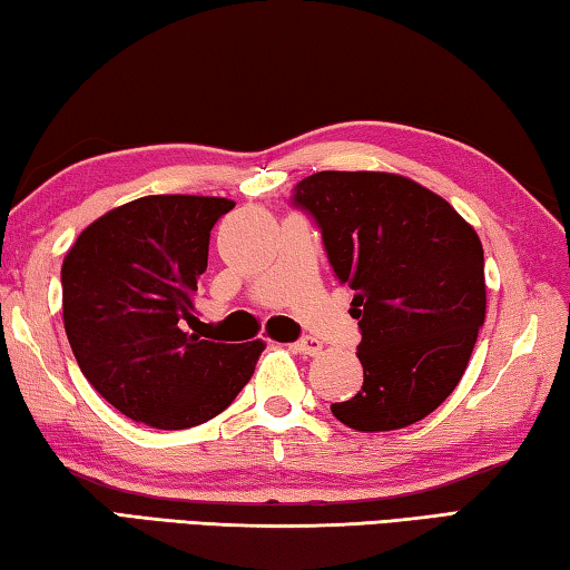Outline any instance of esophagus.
I'll return each mask as SVG.
<instances>
[{
    "instance_id": "1",
    "label": "esophagus",
    "mask_w": 570,
    "mask_h": 570,
    "mask_svg": "<svg viewBox=\"0 0 570 570\" xmlns=\"http://www.w3.org/2000/svg\"><path fill=\"white\" fill-rule=\"evenodd\" d=\"M291 348H293L295 353H303V356H318V353L323 351L321 341H315V338H301V341H295V343H291Z\"/></svg>"
}]
</instances>
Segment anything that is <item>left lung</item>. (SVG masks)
<instances>
[{"mask_svg": "<svg viewBox=\"0 0 570 570\" xmlns=\"http://www.w3.org/2000/svg\"><path fill=\"white\" fill-rule=\"evenodd\" d=\"M353 291L363 386L331 404L358 432L432 414L460 384L484 323L482 242L450 202L406 176L318 171L293 189Z\"/></svg>", "mask_w": 570, "mask_h": 570, "instance_id": "8db88e82", "label": "left lung"}]
</instances>
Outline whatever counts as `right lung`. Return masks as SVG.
<instances>
[{
	"label": "right lung",
	"mask_w": 570,
	"mask_h": 570,
	"mask_svg": "<svg viewBox=\"0 0 570 570\" xmlns=\"http://www.w3.org/2000/svg\"><path fill=\"white\" fill-rule=\"evenodd\" d=\"M235 202L158 194L110 209L62 263V321L90 386L138 424L189 429L224 412L255 371L263 341L186 333L209 235Z\"/></svg>",
	"instance_id": "right-lung-1"
}]
</instances>
